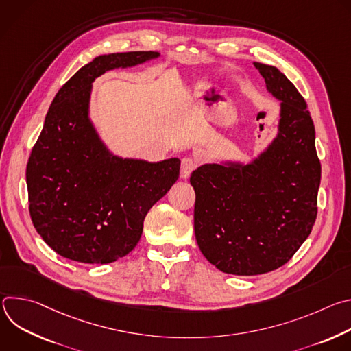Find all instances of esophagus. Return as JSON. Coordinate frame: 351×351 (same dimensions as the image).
Instances as JSON below:
<instances>
[{"label": "esophagus", "instance_id": "obj_1", "mask_svg": "<svg viewBox=\"0 0 351 351\" xmlns=\"http://www.w3.org/2000/svg\"><path fill=\"white\" fill-rule=\"evenodd\" d=\"M198 167V162L195 158L193 157H184L182 158V165H180V176L187 179L190 176V173Z\"/></svg>", "mask_w": 351, "mask_h": 351}]
</instances>
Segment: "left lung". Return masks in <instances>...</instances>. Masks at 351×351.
<instances>
[{"mask_svg": "<svg viewBox=\"0 0 351 351\" xmlns=\"http://www.w3.org/2000/svg\"><path fill=\"white\" fill-rule=\"evenodd\" d=\"M282 101L279 136L253 164L197 168L194 233L203 256L232 275L285 265L310 236L318 213L321 162L304 97L275 66L254 62Z\"/></svg>", "mask_w": 351, "mask_h": 351, "instance_id": "1", "label": "left lung"}]
</instances>
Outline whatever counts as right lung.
<instances>
[{"mask_svg":"<svg viewBox=\"0 0 351 351\" xmlns=\"http://www.w3.org/2000/svg\"><path fill=\"white\" fill-rule=\"evenodd\" d=\"M156 57L130 51L95 58L60 88L47 112L26 167L29 213L37 233L65 258L108 264L129 254L147 213L179 178L178 158L110 156L87 118L95 77Z\"/></svg>","mask_w":351,"mask_h":351,"instance_id":"right-lung-1","label":"right lung"}]
</instances>
